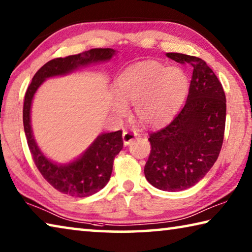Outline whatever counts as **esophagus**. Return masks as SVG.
Segmentation results:
<instances>
[{
	"label": "esophagus",
	"mask_w": 252,
	"mask_h": 252,
	"mask_svg": "<svg viewBox=\"0 0 252 252\" xmlns=\"http://www.w3.org/2000/svg\"><path fill=\"white\" fill-rule=\"evenodd\" d=\"M136 134L135 133H132V132H127V131H123V134H122V139H123V143H125V146H127V144H130L133 140L135 139Z\"/></svg>",
	"instance_id": "esophagus-1"
}]
</instances>
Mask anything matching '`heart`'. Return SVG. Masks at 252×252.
<instances>
[{
  "label": "heart",
  "mask_w": 252,
  "mask_h": 252,
  "mask_svg": "<svg viewBox=\"0 0 252 252\" xmlns=\"http://www.w3.org/2000/svg\"><path fill=\"white\" fill-rule=\"evenodd\" d=\"M189 89L186 72L178 66H165L157 61L134 63L123 70L114 82L117 97L111 109L119 117L126 114L133 103L134 116L141 125L160 126L177 113Z\"/></svg>",
  "instance_id": "1"
}]
</instances>
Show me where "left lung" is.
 I'll list each match as a JSON object with an SVG mask.
<instances>
[{
	"mask_svg": "<svg viewBox=\"0 0 252 252\" xmlns=\"http://www.w3.org/2000/svg\"><path fill=\"white\" fill-rule=\"evenodd\" d=\"M193 67L185 106L169 125L149 135L151 151L144 167L149 183L174 192L189 189L212 168L222 147L225 94L206 62L182 53H167Z\"/></svg>",
	"mask_w": 252,
	"mask_h": 252,
	"instance_id": "left-lung-1",
	"label": "left lung"
}]
</instances>
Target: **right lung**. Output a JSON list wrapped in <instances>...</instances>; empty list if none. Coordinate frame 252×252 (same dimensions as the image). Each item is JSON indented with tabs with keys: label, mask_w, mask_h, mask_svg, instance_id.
I'll return each instance as SVG.
<instances>
[{
	"label": "right lung",
	"mask_w": 252,
	"mask_h": 252,
	"mask_svg": "<svg viewBox=\"0 0 252 252\" xmlns=\"http://www.w3.org/2000/svg\"><path fill=\"white\" fill-rule=\"evenodd\" d=\"M117 54L113 49H92L66 58L53 59L33 76L24 96L23 126L34 163L51 186L71 197H89L103 189L112 173L113 160L123 148L122 131L101 133L82 155L67 163L49 159L34 139L31 126V106L37 89L46 79L70 74L80 67L108 62Z\"/></svg>",
	"instance_id": "1"
}]
</instances>
